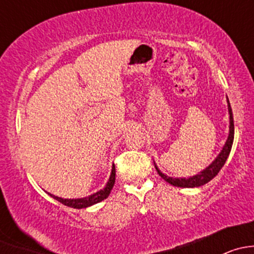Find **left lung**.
<instances>
[{"mask_svg": "<svg viewBox=\"0 0 254 254\" xmlns=\"http://www.w3.org/2000/svg\"><path fill=\"white\" fill-rule=\"evenodd\" d=\"M227 104H229V114H230L229 137H227L221 152H220L219 155H217V157L212 161L211 165L207 166L205 170L199 172L198 175L189 177V178H173V177H168L163 175V173L158 170L157 166L155 165L156 171H157L158 175L161 176V178H163L167 183L172 184V186L175 187H181V188H194V187H200V186H204V184H206L207 182L211 181V179L220 172V170H221L222 166H224L225 162H226L227 157H229L230 151H231V147H232V143H234V135H235L234 117H232V109L229 103V99H227Z\"/></svg>", "mask_w": 254, "mask_h": 254, "instance_id": "obj_1", "label": "left lung"}]
</instances>
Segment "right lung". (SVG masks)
Segmentation results:
<instances>
[{
	"instance_id": "add662e5",
	"label": "right lung",
	"mask_w": 254,
	"mask_h": 254,
	"mask_svg": "<svg viewBox=\"0 0 254 254\" xmlns=\"http://www.w3.org/2000/svg\"><path fill=\"white\" fill-rule=\"evenodd\" d=\"M114 183H115V166L113 165L112 173H111V177H109L108 183H107V186L104 187L103 189H101V190L97 191V193L91 194V195L86 196V198H78V199H64V198H59V196L53 195V194H49V195L53 196L54 199L60 201V203L64 204V205L73 207V209H82V207H88L91 205H94V204L99 203V201L108 198Z\"/></svg>"
}]
</instances>
